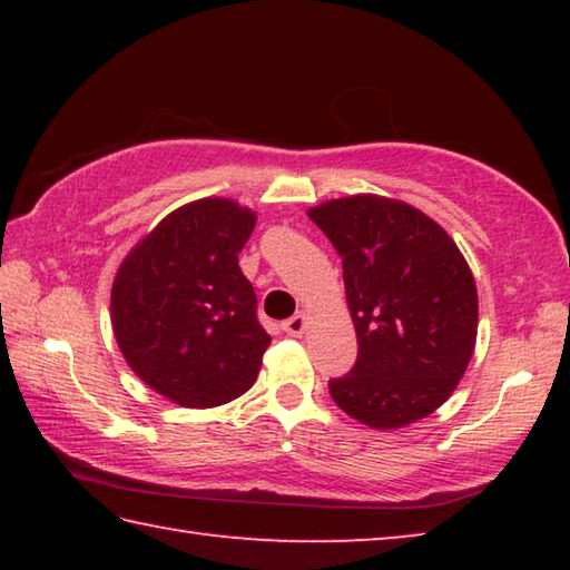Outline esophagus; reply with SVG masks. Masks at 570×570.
Returning a JSON list of instances; mask_svg holds the SVG:
<instances>
[{
  "instance_id": "obj_1",
  "label": "esophagus",
  "mask_w": 570,
  "mask_h": 570,
  "mask_svg": "<svg viewBox=\"0 0 570 570\" xmlns=\"http://www.w3.org/2000/svg\"><path fill=\"white\" fill-rule=\"evenodd\" d=\"M282 326H284V332H286V334H292V336H302V334H304V330H306V314L298 312V314H294V316H292V320H286Z\"/></svg>"
}]
</instances>
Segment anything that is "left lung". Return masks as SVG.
I'll use <instances>...</instances> for the list:
<instances>
[{
	"instance_id": "left-lung-1",
	"label": "left lung",
	"mask_w": 570,
	"mask_h": 570,
	"mask_svg": "<svg viewBox=\"0 0 570 570\" xmlns=\"http://www.w3.org/2000/svg\"><path fill=\"white\" fill-rule=\"evenodd\" d=\"M342 256L356 362L330 380L332 400L370 428L394 430L435 412L468 370L478 334L470 266L422 210L350 196L308 210Z\"/></svg>"
}]
</instances>
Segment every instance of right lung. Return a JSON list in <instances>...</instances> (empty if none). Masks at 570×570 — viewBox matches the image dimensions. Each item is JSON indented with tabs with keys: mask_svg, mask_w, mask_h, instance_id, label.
<instances>
[{
	"mask_svg": "<svg viewBox=\"0 0 570 570\" xmlns=\"http://www.w3.org/2000/svg\"><path fill=\"white\" fill-rule=\"evenodd\" d=\"M254 224L234 200H196L163 218L115 276L110 308L122 356L183 407L240 397L272 344L238 268Z\"/></svg>",
	"mask_w": 570,
	"mask_h": 570,
	"instance_id": "right-lung-1",
	"label": "right lung"
}]
</instances>
